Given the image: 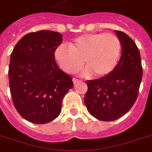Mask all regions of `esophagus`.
Masks as SVG:
<instances>
[{"label": "esophagus", "mask_w": 152, "mask_h": 152, "mask_svg": "<svg viewBox=\"0 0 152 152\" xmlns=\"http://www.w3.org/2000/svg\"><path fill=\"white\" fill-rule=\"evenodd\" d=\"M72 82H73L74 84H77V83H79L80 82V80H77V79L76 78H73L72 79Z\"/></svg>", "instance_id": "1"}]
</instances>
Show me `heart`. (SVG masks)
<instances>
[{
  "mask_svg": "<svg viewBox=\"0 0 152 152\" xmlns=\"http://www.w3.org/2000/svg\"><path fill=\"white\" fill-rule=\"evenodd\" d=\"M121 50L120 40L115 35L105 33L82 34L69 46L61 44L54 51V59L67 73H74L83 64V76L103 77L113 71Z\"/></svg>",
  "mask_w": 152,
  "mask_h": 152,
  "instance_id": "heart-1",
  "label": "heart"
}]
</instances>
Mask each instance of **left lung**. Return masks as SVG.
<instances>
[{"label":"left lung","mask_w":152,"mask_h":152,"mask_svg":"<svg viewBox=\"0 0 152 152\" xmlns=\"http://www.w3.org/2000/svg\"><path fill=\"white\" fill-rule=\"evenodd\" d=\"M122 53L118 64L106 76L87 81L84 103L89 113L100 121L117 120L132 108L142 80L141 58L129 35L115 31Z\"/></svg>","instance_id":"1"}]
</instances>
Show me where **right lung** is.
I'll return each instance as SVG.
<instances>
[{
	"label": "right lung",
	"instance_id": "add662e5",
	"mask_svg": "<svg viewBox=\"0 0 152 152\" xmlns=\"http://www.w3.org/2000/svg\"><path fill=\"white\" fill-rule=\"evenodd\" d=\"M62 34L52 31L28 33L17 42L8 68L13 104L23 118L34 124L57 118L62 99L73 88L72 77L57 66L54 51Z\"/></svg>",
	"mask_w": 152,
	"mask_h": 152
}]
</instances>
